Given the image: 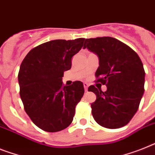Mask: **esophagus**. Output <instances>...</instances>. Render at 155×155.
Here are the masks:
<instances>
[{"mask_svg": "<svg viewBox=\"0 0 155 155\" xmlns=\"http://www.w3.org/2000/svg\"><path fill=\"white\" fill-rule=\"evenodd\" d=\"M88 87H89V85H88L87 83H84V89H85V91L88 90Z\"/></svg>", "mask_w": 155, "mask_h": 155, "instance_id": "34e87169", "label": "esophagus"}]
</instances>
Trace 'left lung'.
Instances as JSON below:
<instances>
[{
    "instance_id": "8db88e82",
    "label": "left lung",
    "mask_w": 155,
    "mask_h": 155,
    "mask_svg": "<svg viewBox=\"0 0 155 155\" xmlns=\"http://www.w3.org/2000/svg\"><path fill=\"white\" fill-rule=\"evenodd\" d=\"M84 48L98 56L97 82L107 86L105 92L94 85L88 89L97 96L91 104L93 118L106 128L125 126L137 112L144 93L145 71L140 58L131 47L112 37L86 39Z\"/></svg>"
}]
</instances>
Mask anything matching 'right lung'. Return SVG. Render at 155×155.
<instances>
[{
    "instance_id": "right-lung-1",
    "label": "right lung",
    "mask_w": 155,
    "mask_h": 155,
    "mask_svg": "<svg viewBox=\"0 0 155 155\" xmlns=\"http://www.w3.org/2000/svg\"><path fill=\"white\" fill-rule=\"evenodd\" d=\"M84 41L79 38L44 43L31 50L20 65L18 81L24 110L43 131H62L72 123L85 89L79 81L65 86L62 78Z\"/></svg>"
}]
</instances>
